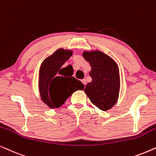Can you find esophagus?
I'll use <instances>...</instances> for the list:
<instances>
[{
	"label": "esophagus",
	"mask_w": 156,
	"mask_h": 156,
	"mask_svg": "<svg viewBox=\"0 0 156 156\" xmlns=\"http://www.w3.org/2000/svg\"><path fill=\"white\" fill-rule=\"evenodd\" d=\"M81 82L83 83V84L84 86H86V83H87V82H86V79H83V80H81Z\"/></svg>",
	"instance_id": "esophagus-1"
}]
</instances>
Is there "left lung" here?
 <instances>
[{"label":"left lung","mask_w":156,"mask_h":156,"mask_svg":"<svg viewBox=\"0 0 156 156\" xmlns=\"http://www.w3.org/2000/svg\"><path fill=\"white\" fill-rule=\"evenodd\" d=\"M89 62V75L92 81L85 88L90 101L101 111L111 109L117 102L120 90V76L117 63L101 51H85L83 53Z\"/></svg>","instance_id":"1"}]
</instances>
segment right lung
I'll return each instance as SVG.
<instances>
[{"label": "right lung", "instance_id": "obj_1", "mask_svg": "<svg viewBox=\"0 0 156 156\" xmlns=\"http://www.w3.org/2000/svg\"><path fill=\"white\" fill-rule=\"evenodd\" d=\"M71 51L57 50L44 60L39 73V90L42 101L51 108H59L75 91L83 90L84 85L72 75L65 73L62 66L72 55ZM68 76L69 77H66Z\"/></svg>", "mask_w": 156, "mask_h": 156}]
</instances>
